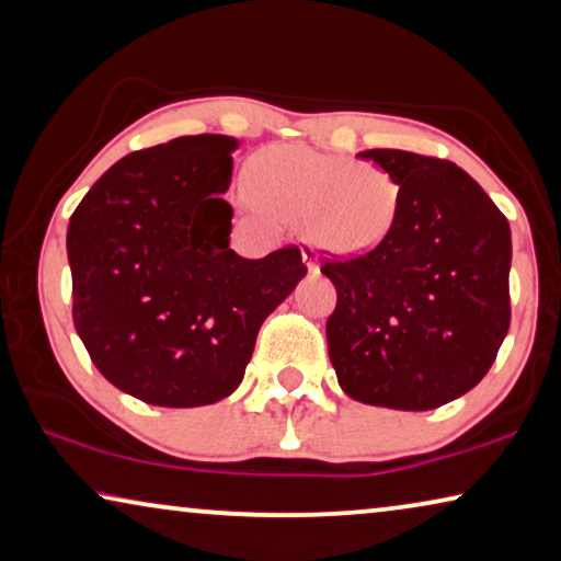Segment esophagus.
Wrapping results in <instances>:
<instances>
[{
    "label": "esophagus",
    "instance_id": "34e87169",
    "mask_svg": "<svg viewBox=\"0 0 561 561\" xmlns=\"http://www.w3.org/2000/svg\"><path fill=\"white\" fill-rule=\"evenodd\" d=\"M302 262H305V266H307V272H309V274H320V259H317L314 249L302 247Z\"/></svg>",
    "mask_w": 561,
    "mask_h": 561
}]
</instances>
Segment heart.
I'll return each mask as SVG.
<instances>
[{"mask_svg": "<svg viewBox=\"0 0 561 561\" xmlns=\"http://www.w3.org/2000/svg\"><path fill=\"white\" fill-rule=\"evenodd\" d=\"M252 196L302 227L322 252L357 259L386 244L400 214V186L375 163L307 146H272L252 163Z\"/></svg>", "mask_w": 561, "mask_h": 561, "instance_id": "obj_1", "label": "heart"}]
</instances>
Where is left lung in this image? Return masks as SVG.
<instances>
[{
	"instance_id": "left-lung-1",
	"label": "left lung",
	"mask_w": 561,
	"mask_h": 561,
	"mask_svg": "<svg viewBox=\"0 0 561 561\" xmlns=\"http://www.w3.org/2000/svg\"><path fill=\"white\" fill-rule=\"evenodd\" d=\"M357 158L398 181L400 214L378 252L322 266L337 289L330 363L353 400L431 411L496 360L512 320V229L456 163L396 148Z\"/></svg>"
}]
</instances>
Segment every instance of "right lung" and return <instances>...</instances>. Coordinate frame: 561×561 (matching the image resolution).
I'll list each match as a JSON object with an SVG mask.
<instances>
[{"label":"right lung","instance_id":"add662e5","mask_svg":"<svg viewBox=\"0 0 561 561\" xmlns=\"http://www.w3.org/2000/svg\"><path fill=\"white\" fill-rule=\"evenodd\" d=\"M237 148L204 133L125 156L67 227L75 330L103 378L148 405L231 396L262 322L307 274L299 249L229 247Z\"/></svg>","mask_w":561,"mask_h":561}]
</instances>
